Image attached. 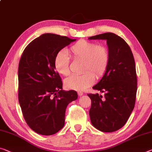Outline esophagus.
Here are the masks:
<instances>
[{"label": "esophagus", "mask_w": 152, "mask_h": 152, "mask_svg": "<svg viewBox=\"0 0 152 152\" xmlns=\"http://www.w3.org/2000/svg\"><path fill=\"white\" fill-rule=\"evenodd\" d=\"M77 94H78L79 96H81L83 94V93L82 92H77Z\"/></svg>", "instance_id": "obj_1"}]
</instances>
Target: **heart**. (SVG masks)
Listing matches in <instances>:
<instances>
[{
    "label": "heart",
    "mask_w": 152,
    "mask_h": 152,
    "mask_svg": "<svg viewBox=\"0 0 152 152\" xmlns=\"http://www.w3.org/2000/svg\"><path fill=\"white\" fill-rule=\"evenodd\" d=\"M74 60L83 61L81 75H71L65 79L67 89L83 90L92 85L94 77L99 79L105 73L109 62V53L106 48L94 42L78 41L69 49ZM53 66L58 73L66 76L70 73V58L64 51H60L54 57Z\"/></svg>",
    "instance_id": "obj_1"
}]
</instances>
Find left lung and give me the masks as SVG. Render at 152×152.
I'll return each mask as SVG.
<instances>
[{
  "mask_svg": "<svg viewBox=\"0 0 152 152\" xmlns=\"http://www.w3.org/2000/svg\"><path fill=\"white\" fill-rule=\"evenodd\" d=\"M88 39L106 40L109 53L105 73L92 87L104 92V98L99 94H88L91 99L90 120L100 131L112 132L125 125L134 107L137 79L134 56L126 42L114 33Z\"/></svg>",
  "mask_w": 152,
  "mask_h": 152,
  "instance_id": "obj_1",
  "label": "left lung"
}]
</instances>
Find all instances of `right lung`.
Listing matches in <instances>:
<instances>
[{"mask_svg": "<svg viewBox=\"0 0 152 152\" xmlns=\"http://www.w3.org/2000/svg\"><path fill=\"white\" fill-rule=\"evenodd\" d=\"M76 39L46 33L26 46L18 68V99L23 116L32 130L52 135L64 126L68 104L77 99L76 91L62 90L56 71V53Z\"/></svg>", "mask_w": 152, "mask_h": 152, "instance_id": "obj_1", "label": "right lung"}]
</instances>
